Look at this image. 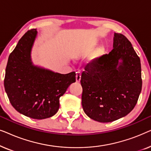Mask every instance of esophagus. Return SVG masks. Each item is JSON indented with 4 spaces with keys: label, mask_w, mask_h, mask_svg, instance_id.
<instances>
[{
    "label": "esophagus",
    "mask_w": 151,
    "mask_h": 151,
    "mask_svg": "<svg viewBox=\"0 0 151 151\" xmlns=\"http://www.w3.org/2000/svg\"><path fill=\"white\" fill-rule=\"evenodd\" d=\"M80 79H81V73L80 71H77L76 72V82H79Z\"/></svg>",
    "instance_id": "obj_1"
}]
</instances>
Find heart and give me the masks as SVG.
Returning <instances> with one entry per match:
<instances>
[{
	"mask_svg": "<svg viewBox=\"0 0 151 151\" xmlns=\"http://www.w3.org/2000/svg\"><path fill=\"white\" fill-rule=\"evenodd\" d=\"M104 49H103V48H100L98 50V51H97V53H96V56H100L101 55H102L103 54V53H104Z\"/></svg>",
	"mask_w": 151,
	"mask_h": 151,
	"instance_id": "b5f03b06",
	"label": "heart"
}]
</instances>
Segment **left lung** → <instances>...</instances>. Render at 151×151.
Segmentation results:
<instances>
[{
  "label": "left lung",
  "instance_id": "obj_1",
  "mask_svg": "<svg viewBox=\"0 0 151 151\" xmlns=\"http://www.w3.org/2000/svg\"><path fill=\"white\" fill-rule=\"evenodd\" d=\"M80 83L82 107L91 119L111 122L129 114L137 102L142 80L140 59L127 37L115 33L112 51L86 64Z\"/></svg>",
  "mask_w": 151,
  "mask_h": 151
}]
</instances>
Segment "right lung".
Wrapping results in <instances>:
<instances>
[{
  "label": "right lung",
  "mask_w": 151,
  "mask_h": 151,
  "mask_svg": "<svg viewBox=\"0 0 151 151\" xmlns=\"http://www.w3.org/2000/svg\"><path fill=\"white\" fill-rule=\"evenodd\" d=\"M37 31L29 30L10 53L4 86L18 112L32 119L52 117L58 111L60 97L76 80L75 71L60 74L32 65L30 52Z\"/></svg>",
  "instance_id": "add662e5"
}]
</instances>
